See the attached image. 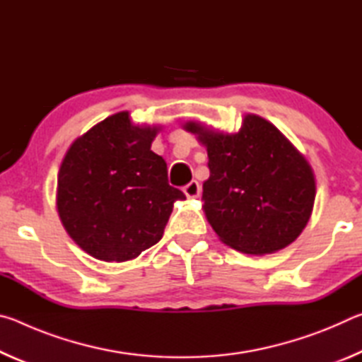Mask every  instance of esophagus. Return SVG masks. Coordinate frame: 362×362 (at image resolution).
I'll return each mask as SVG.
<instances>
[{"instance_id": "1", "label": "esophagus", "mask_w": 362, "mask_h": 362, "mask_svg": "<svg viewBox=\"0 0 362 362\" xmlns=\"http://www.w3.org/2000/svg\"><path fill=\"white\" fill-rule=\"evenodd\" d=\"M183 193H185L188 198H198L199 193H201V187L199 183L196 180H192L188 183V185L183 187Z\"/></svg>"}]
</instances>
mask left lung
<instances>
[{"label":"left lung","instance_id":"left-lung-1","mask_svg":"<svg viewBox=\"0 0 362 362\" xmlns=\"http://www.w3.org/2000/svg\"><path fill=\"white\" fill-rule=\"evenodd\" d=\"M183 129L207 150L203 209L220 241L265 255L297 240L313 212L316 182L310 163L276 126L249 113L236 134L194 121Z\"/></svg>","mask_w":362,"mask_h":362}]
</instances>
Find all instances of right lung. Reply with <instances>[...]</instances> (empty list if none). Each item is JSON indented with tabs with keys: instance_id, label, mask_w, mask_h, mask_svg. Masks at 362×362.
Masks as SVG:
<instances>
[{
	"instance_id": "1",
	"label": "right lung",
	"mask_w": 362,
	"mask_h": 362,
	"mask_svg": "<svg viewBox=\"0 0 362 362\" xmlns=\"http://www.w3.org/2000/svg\"><path fill=\"white\" fill-rule=\"evenodd\" d=\"M161 126H136L129 112L108 116L66 150L57 175V212L84 252L127 262L163 238L174 203L164 159L151 151Z\"/></svg>"
}]
</instances>
